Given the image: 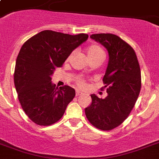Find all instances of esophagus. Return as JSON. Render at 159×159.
Segmentation results:
<instances>
[{
  "label": "esophagus",
  "mask_w": 159,
  "mask_h": 159,
  "mask_svg": "<svg viewBox=\"0 0 159 159\" xmlns=\"http://www.w3.org/2000/svg\"><path fill=\"white\" fill-rule=\"evenodd\" d=\"M81 95H82V92L77 90V91H76V96H77V97H79V96H81Z\"/></svg>",
  "instance_id": "obj_1"
}]
</instances>
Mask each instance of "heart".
<instances>
[{
    "label": "heart",
    "mask_w": 159,
    "mask_h": 159,
    "mask_svg": "<svg viewBox=\"0 0 159 159\" xmlns=\"http://www.w3.org/2000/svg\"><path fill=\"white\" fill-rule=\"evenodd\" d=\"M86 51H87V56L89 57L91 62L93 61V60H102V58L104 57L103 49L99 45H97V44H92V45H90L87 48ZM76 83H77V86L80 89H85L87 86V82L84 79H82V78H77L76 80Z\"/></svg>",
    "instance_id": "heart-1"
}]
</instances>
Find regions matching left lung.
Instances as JSON below:
<instances>
[{
    "instance_id": "1",
    "label": "left lung",
    "mask_w": 159,
    "mask_h": 159,
    "mask_svg": "<svg viewBox=\"0 0 159 159\" xmlns=\"http://www.w3.org/2000/svg\"><path fill=\"white\" fill-rule=\"evenodd\" d=\"M90 37L108 51L105 86L102 88L108 95L105 99L91 95L92 104L85 109V113L96 128L111 130L125 120L135 105L141 89L140 67L134 48L119 36L95 34Z\"/></svg>"
}]
</instances>
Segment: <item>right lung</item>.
I'll return each mask as SVG.
<instances>
[{
  "mask_svg": "<svg viewBox=\"0 0 159 159\" xmlns=\"http://www.w3.org/2000/svg\"><path fill=\"white\" fill-rule=\"evenodd\" d=\"M87 39L86 34L71 35L43 30L21 47L16 58L14 82L21 107L36 125L48 126L57 122L74 98L73 88L56 87L51 76Z\"/></svg>",
  "mask_w": 159,
  "mask_h": 159,
  "instance_id": "obj_1",
  "label": "right lung"
}]
</instances>
